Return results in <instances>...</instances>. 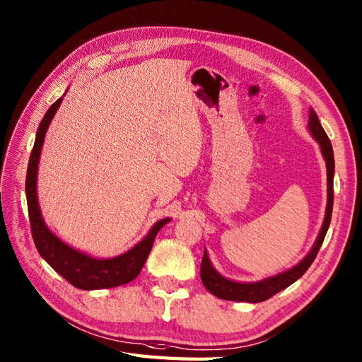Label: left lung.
Listing matches in <instances>:
<instances>
[{
    "label": "left lung",
    "mask_w": 362,
    "mask_h": 362,
    "mask_svg": "<svg viewBox=\"0 0 362 362\" xmlns=\"http://www.w3.org/2000/svg\"><path fill=\"white\" fill-rule=\"evenodd\" d=\"M308 130L312 132L313 138L318 141L321 146V152L325 158V165H327V210H325V218L321 227V232L318 235V240H316L313 249L307 257L295 266L284 273H279L276 276L267 278L259 283H235V281L226 279L224 276L219 275V273L211 267L210 259L207 257V252L204 250V257L201 261V281L204 287L209 290L210 293L215 296L227 299V301H245V303H261L266 301V299L276 295L281 290H284L290 284H293L296 279L301 278L307 269L312 266L315 261L316 255H318L322 241L325 238V233L329 230L330 219H332V209H333V175H334V158H333V148L332 143L322 129L321 122L318 119V115L315 110H310L308 115Z\"/></svg>",
    "instance_id": "1"
}]
</instances>
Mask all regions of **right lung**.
Instances as JSON below:
<instances>
[{"mask_svg":"<svg viewBox=\"0 0 362 362\" xmlns=\"http://www.w3.org/2000/svg\"><path fill=\"white\" fill-rule=\"evenodd\" d=\"M63 98L57 100L50 105L49 110L44 115L40 127L37 130V138L30 153V160L28 165V175H25V198H28L30 230L35 243V247L40 252L41 257L46 259L50 267L59 273L66 281L76 288L83 290H96V288H110L127 284L134 281L152 250L156 233L160 228L170 221L169 218L158 221L152 230L138 243L134 249H130L124 255H119L117 258L110 259H96L69 247L61 240L52 233L47 226L44 224L41 211L37 199V169L41 155V147L44 143L47 127L58 110Z\"/></svg>","mask_w":362,"mask_h":362,"instance_id":"1","label":"right lung"}]
</instances>
